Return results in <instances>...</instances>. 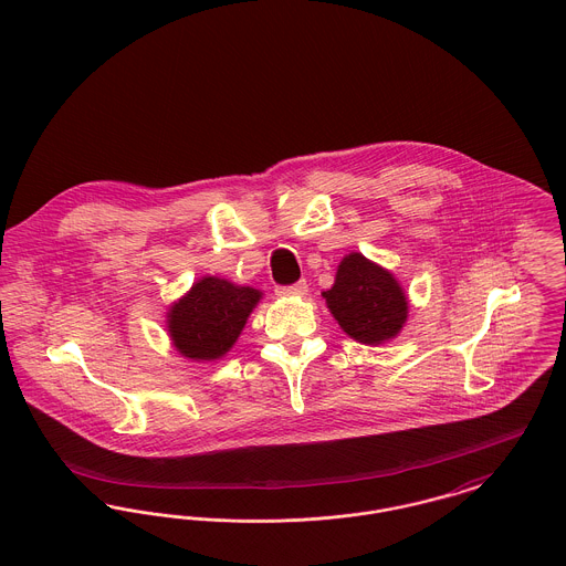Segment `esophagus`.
Instances as JSON below:
<instances>
[{"mask_svg":"<svg viewBox=\"0 0 566 566\" xmlns=\"http://www.w3.org/2000/svg\"><path fill=\"white\" fill-rule=\"evenodd\" d=\"M275 293L280 297H302V295L308 293V284H306V280H300V282H295L291 286H277Z\"/></svg>","mask_w":566,"mask_h":566,"instance_id":"obj_1","label":"esophagus"}]
</instances>
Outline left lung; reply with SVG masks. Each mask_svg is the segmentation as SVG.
<instances>
[{"label": "left lung", "instance_id": "left-lung-1", "mask_svg": "<svg viewBox=\"0 0 566 566\" xmlns=\"http://www.w3.org/2000/svg\"><path fill=\"white\" fill-rule=\"evenodd\" d=\"M324 297L343 333L365 345L394 339L409 313L398 280L356 251L340 260L335 284Z\"/></svg>", "mask_w": 566, "mask_h": 566}]
</instances>
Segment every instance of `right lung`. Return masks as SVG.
Wrapping results in <instances>:
<instances>
[{
  "label": "right lung",
  "instance_id": "add662e5",
  "mask_svg": "<svg viewBox=\"0 0 566 566\" xmlns=\"http://www.w3.org/2000/svg\"><path fill=\"white\" fill-rule=\"evenodd\" d=\"M262 293L208 275L170 306L168 335L192 360H214L231 349Z\"/></svg>",
  "mask_w": 566,
  "mask_h": 566
}]
</instances>
